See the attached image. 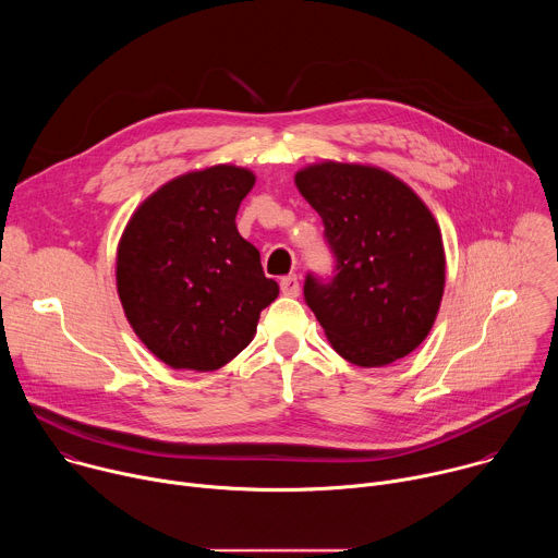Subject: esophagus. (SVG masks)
<instances>
[{"mask_svg": "<svg viewBox=\"0 0 558 558\" xmlns=\"http://www.w3.org/2000/svg\"><path fill=\"white\" fill-rule=\"evenodd\" d=\"M280 289H282L284 295H291V298L300 295V280H298V276H295V274L284 276V278L280 280Z\"/></svg>", "mask_w": 558, "mask_h": 558, "instance_id": "34e87169", "label": "esophagus"}]
</instances>
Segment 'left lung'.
Returning a JSON list of instances; mask_svg holds the SVG:
<instances>
[{
	"label": "left lung",
	"mask_w": 558,
	"mask_h": 558,
	"mask_svg": "<svg viewBox=\"0 0 558 558\" xmlns=\"http://www.w3.org/2000/svg\"><path fill=\"white\" fill-rule=\"evenodd\" d=\"M295 185L323 216L338 256L333 282H304L329 344L362 368L413 353L437 320L446 287L441 229L428 205L368 163L327 158L298 170Z\"/></svg>",
	"instance_id": "8db88e82"
}]
</instances>
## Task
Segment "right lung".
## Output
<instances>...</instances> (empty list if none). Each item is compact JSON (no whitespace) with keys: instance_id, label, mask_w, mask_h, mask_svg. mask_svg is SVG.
I'll list each match as a JSON object with an SVG mask.
<instances>
[{"instance_id":"add662e5","label":"right lung","mask_w":558,"mask_h":558,"mask_svg":"<svg viewBox=\"0 0 558 558\" xmlns=\"http://www.w3.org/2000/svg\"><path fill=\"white\" fill-rule=\"evenodd\" d=\"M254 183L252 170L229 163L185 172L151 192L119 238L123 313L149 353L177 371L225 366L278 298V282L235 227Z\"/></svg>"}]
</instances>
